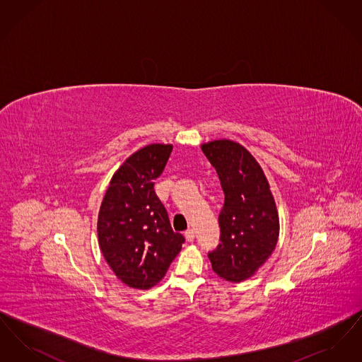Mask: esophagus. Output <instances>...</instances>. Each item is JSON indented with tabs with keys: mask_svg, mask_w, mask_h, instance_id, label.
<instances>
[{
	"mask_svg": "<svg viewBox=\"0 0 362 362\" xmlns=\"http://www.w3.org/2000/svg\"><path fill=\"white\" fill-rule=\"evenodd\" d=\"M185 238H186V240L189 241H194V239H195V232H194V229H187L186 232H185Z\"/></svg>",
	"mask_w": 362,
	"mask_h": 362,
	"instance_id": "1",
	"label": "esophagus"
}]
</instances>
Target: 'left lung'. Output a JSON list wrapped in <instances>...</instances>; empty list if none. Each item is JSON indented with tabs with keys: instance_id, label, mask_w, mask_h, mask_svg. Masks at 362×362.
<instances>
[{
	"instance_id": "8db88e82",
	"label": "left lung",
	"mask_w": 362,
	"mask_h": 362,
	"mask_svg": "<svg viewBox=\"0 0 362 362\" xmlns=\"http://www.w3.org/2000/svg\"><path fill=\"white\" fill-rule=\"evenodd\" d=\"M224 191L220 244L207 255L214 273L241 282L254 276L276 248L279 218L258 161L240 144L217 139L201 146Z\"/></svg>"
}]
</instances>
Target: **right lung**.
<instances>
[{"mask_svg": "<svg viewBox=\"0 0 362 362\" xmlns=\"http://www.w3.org/2000/svg\"><path fill=\"white\" fill-rule=\"evenodd\" d=\"M173 145L151 144L130 156L105 191L98 218L104 259L130 288L151 289L165 276L185 238L175 233L155 192Z\"/></svg>", "mask_w": 362, "mask_h": 362, "instance_id": "add662e5", "label": "right lung"}]
</instances>
